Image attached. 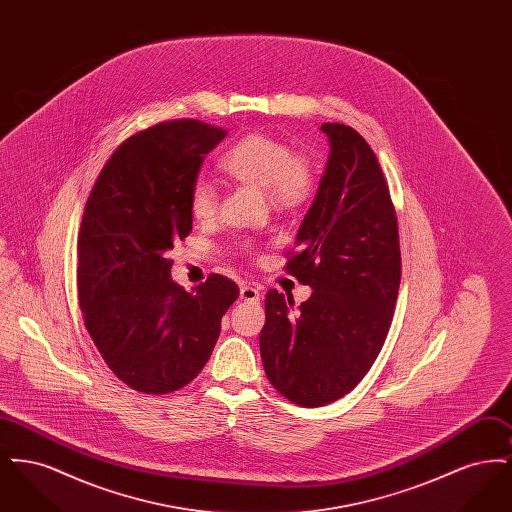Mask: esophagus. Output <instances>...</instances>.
I'll list each match as a JSON object with an SVG mask.
<instances>
[{"label":"esophagus","instance_id":"obj_1","mask_svg":"<svg viewBox=\"0 0 512 512\" xmlns=\"http://www.w3.org/2000/svg\"><path fill=\"white\" fill-rule=\"evenodd\" d=\"M240 297H242L244 301H249V303H257V301H259V297H261V292H259L255 286L245 284V286L240 288Z\"/></svg>","mask_w":512,"mask_h":512}]
</instances>
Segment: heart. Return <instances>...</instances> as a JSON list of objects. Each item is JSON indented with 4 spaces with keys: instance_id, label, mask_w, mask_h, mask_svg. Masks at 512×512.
I'll return each mask as SVG.
<instances>
[{
    "instance_id": "1",
    "label": "heart",
    "mask_w": 512,
    "mask_h": 512,
    "mask_svg": "<svg viewBox=\"0 0 512 512\" xmlns=\"http://www.w3.org/2000/svg\"><path fill=\"white\" fill-rule=\"evenodd\" d=\"M220 169L257 188L267 190L268 201L280 209L303 205L315 190L317 174L305 153H292L284 142L267 134H247L220 157ZM190 211L197 220L215 217L219 195L209 180H195L190 190Z\"/></svg>"
}]
</instances>
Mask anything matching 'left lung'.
<instances>
[{"label": "left lung", "mask_w": 512, "mask_h": 512, "mask_svg": "<svg viewBox=\"0 0 512 512\" xmlns=\"http://www.w3.org/2000/svg\"><path fill=\"white\" fill-rule=\"evenodd\" d=\"M320 130L330 142L326 171L286 263L313 293L295 309L270 290L259 338L270 384L309 409L365 378L390 332L401 282L397 217L374 151L351 126L324 122Z\"/></svg>", "instance_id": "1"}]
</instances>
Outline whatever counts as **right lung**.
I'll use <instances>...</instances> for the list:
<instances>
[{
    "label": "right lung",
    "mask_w": 512,
    "mask_h": 512,
    "mask_svg": "<svg viewBox=\"0 0 512 512\" xmlns=\"http://www.w3.org/2000/svg\"><path fill=\"white\" fill-rule=\"evenodd\" d=\"M226 132L194 119L146 128L115 149L78 232V299L103 361L128 388L163 395L203 370L236 282L209 274L192 292L167 253L192 232L190 190Z\"/></svg>",
    "instance_id": "right-lung-1"
}]
</instances>
